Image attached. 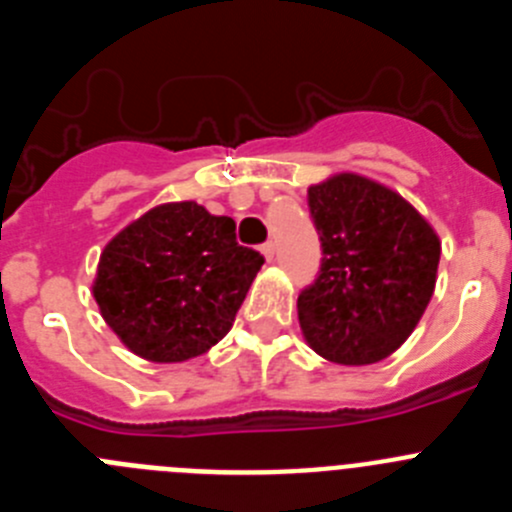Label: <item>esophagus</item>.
<instances>
[{
	"label": "esophagus",
	"instance_id": "1",
	"mask_svg": "<svg viewBox=\"0 0 512 512\" xmlns=\"http://www.w3.org/2000/svg\"><path fill=\"white\" fill-rule=\"evenodd\" d=\"M261 253L266 256V261H274V253H277V246H274V241H266L264 246H261Z\"/></svg>",
	"mask_w": 512,
	"mask_h": 512
}]
</instances>
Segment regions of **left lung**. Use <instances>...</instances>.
<instances>
[{"mask_svg": "<svg viewBox=\"0 0 512 512\" xmlns=\"http://www.w3.org/2000/svg\"><path fill=\"white\" fill-rule=\"evenodd\" d=\"M307 207L323 251L297 300L307 343L333 364L387 359L431 302L438 235L400 194L356 174L307 189Z\"/></svg>", "mask_w": 512, "mask_h": 512, "instance_id": "left-lung-1", "label": "left lung"}]
</instances>
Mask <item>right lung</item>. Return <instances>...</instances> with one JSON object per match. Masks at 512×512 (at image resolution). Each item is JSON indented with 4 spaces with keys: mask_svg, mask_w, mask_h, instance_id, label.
<instances>
[{
    "mask_svg": "<svg viewBox=\"0 0 512 512\" xmlns=\"http://www.w3.org/2000/svg\"><path fill=\"white\" fill-rule=\"evenodd\" d=\"M261 264L259 251L235 241L233 217L171 202L104 246L94 300L133 354L187 361L228 333Z\"/></svg>",
    "mask_w": 512,
    "mask_h": 512,
    "instance_id": "right-lung-1",
    "label": "right lung"
}]
</instances>
